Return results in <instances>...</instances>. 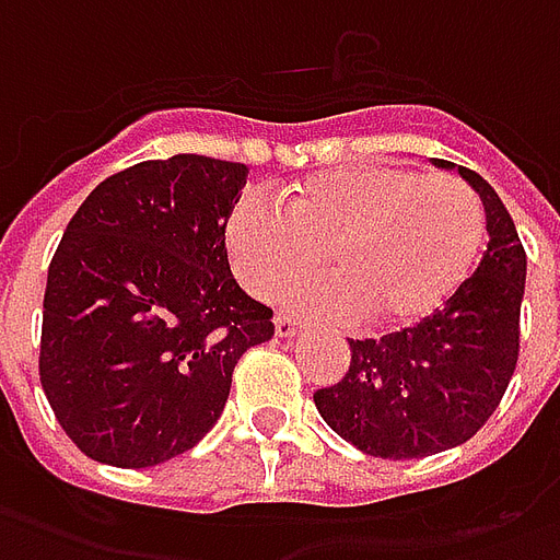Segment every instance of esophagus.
<instances>
[{"mask_svg":"<svg viewBox=\"0 0 560 560\" xmlns=\"http://www.w3.org/2000/svg\"><path fill=\"white\" fill-rule=\"evenodd\" d=\"M275 330H277V337H295L298 330H301V322L289 319V316H277Z\"/></svg>","mask_w":560,"mask_h":560,"instance_id":"esophagus-1","label":"esophagus"}]
</instances>
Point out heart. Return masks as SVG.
<instances>
[{
	"label": "heart",
	"instance_id": "b5f03b06",
	"mask_svg": "<svg viewBox=\"0 0 560 560\" xmlns=\"http://www.w3.org/2000/svg\"><path fill=\"white\" fill-rule=\"evenodd\" d=\"M483 206L463 178L390 163H352L310 175L285 194V211L244 196L226 218V253L241 285L307 316H352L373 328L430 319L475 275Z\"/></svg>",
	"mask_w": 560,
	"mask_h": 560
}]
</instances>
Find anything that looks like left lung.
<instances>
[{
    "label": "left lung",
    "instance_id": "8db88e82",
    "mask_svg": "<svg viewBox=\"0 0 560 560\" xmlns=\"http://www.w3.org/2000/svg\"><path fill=\"white\" fill-rule=\"evenodd\" d=\"M456 170L487 211L489 244L477 271L415 328L349 340L346 375L313 394L330 430L370 456L420 459L468 442L492 418L520 361L525 247L492 185Z\"/></svg>",
    "mask_w": 560,
    "mask_h": 560
}]
</instances>
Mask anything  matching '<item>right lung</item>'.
Returning a JSON list of instances; mask_svg holds the SVG:
<instances>
[{
	"label": "right lung",
	"instance_id": "1",
	"mask_svg": "<svg viewBox=\"0 0 560 560\" xmlns=\"http://www.w3.org/2000/svg\"><path fill=\"white\" fill-rule=\"evenodd\" d=\"M247 166L142 161L85 196L52 253L40 387L85 456L149 468L190 451L226 406L232 370L275 337L226 259Z\"/></svg>",
	"mask_w": 560,
	"mask_h": 560
}]
</instances>
